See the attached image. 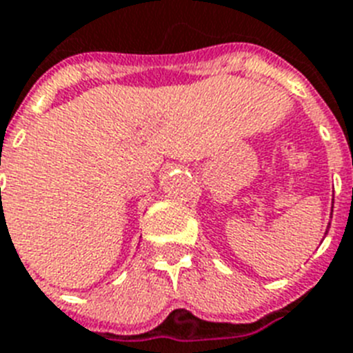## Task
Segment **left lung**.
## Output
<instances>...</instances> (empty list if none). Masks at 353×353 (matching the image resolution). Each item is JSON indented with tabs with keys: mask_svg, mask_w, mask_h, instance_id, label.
Instances as JSON below:
<instances>
[{
	"mask_svg": "<svg viewBox=\"0 0 353 353\" xmlns=\"http://www.w3.org/2000/svg\"><path fill=\"white\" fill-rule=\"evenodd\" d=\"M328 228H330V224H328ZM325 235H327V233H325Z\"/></svg>",
	"mask_w": 353,
	"mask_h": 353,
	"instance_id": "8db88e82",
	"label": "left lung"
}]
</instances>
